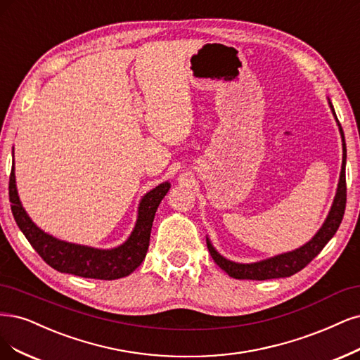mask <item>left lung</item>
I'll list each match as a JSON object with an SVG mask.
<instances>
[{
  "label": "left lung",
  "mask_w": 360,
  "mask_h": 360,
  "mask_svg": "<svg viewBox=\"0 0 360 360\" xmlns=\"http://www.w3.org/2000/svg\"><path fill=\"white\" fill-rule=\"evenodd\" d=\"M328 103L330 107V111L333 117L337 120V125L341 134V141H342V165H341V172H340V181H338V188L335 198H333V202L330 205L329 213L323 221V225L320 226V229L316 232L314 237L307 241L304 245L298 247L292 252L288 253H281L277 256H272L264 260H259V262H252V264H238L233 262V260H229L226 257H223L216 249L214 245L210 241L207 237V247L208 252L212 255L214 262L226 272L228 276L232 278H238V280H271V278H283V277H290L296 272L305 268L311 260L323 250V247L329 243V240L335 235L338 231L341 220L344 216V210H345V200H347V188H345V160H347V148H345V140H344V132L341 128V123L337 119L335 110H333V105L330 100L328 98Z\"/></svg>",
  "instance_id": "8db88e82"
}]
</instances>
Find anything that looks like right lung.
Instances as JSON below:
<instances>
[{"mask_svg": "<svg viewBox=\"0 0 360 360\" xmlns=\"http://www.w3.org/2000/svg\"><path fill=\"white\" fill-rule=\"evenodd\" d=\"M169 181L158 184L148 191L139 204V213L135 226L125 243L113 249H96L59 240L53 235L44 232L31 220L19 200L15 176V159L11 164V174L8 183V195L11 202V213L19 229L34 247L47 265L59 272L96 280H116L129 276L137 269L146 257L155 213L169 191Z\"/></svg>", "mask_w": 360, "mask_h": 360, "instance_id": "add662e5", "label": "right lung"}]
</instances>
